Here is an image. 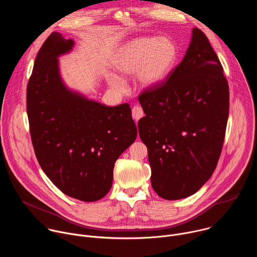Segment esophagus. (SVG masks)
Returning <instances> with one entry per match:
<instances>
[{
	"label": "esophagus",
	"instance_id": "34e87169",
	"mask_svg": "<svg viewBox=\"0 0 257 257\" xmlns=\"http://www.w3.org/2000/svg\"><path fill=\"white\" fill-rule=\"evenodd\" d=\"M143 116H144V112H143V109H142L141 106H139V105L133 106V108H132V118L135 121H138Z\"/></svg>",
	"mask_w": 257,
	"mask_h": 257
}]
</instances>
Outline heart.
I'll return each instance as SVG.
<instances>
[{"mask_svg":"<svg viewBox=\"0 0 257 257\" xmlns=\"http://www.w3.org/2000/svg\"><path fill=\"white\" fill-rule=\"evenodd\" d=\"M178 57L175 43L168 38H141L127 44L115 59V67L123 75H134L142 85L162 82L174 67ZM107 81L117 90L125 88L124 81L109 75Z\"/></svg>","mask_w":257,"mask_h":257,"instance_id":"heart-1","label":"heart"}]
</instances>
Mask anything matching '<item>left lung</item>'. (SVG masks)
<instances>
[{
    "label": "left lung",
    "mask_w": 257,
    "mask_h": 257,
    "mask_svg": "<svg viewBox=\"0 0 257 257\" xmlns=\"http://www.w3.org/2000/svg\"><path fill=\"white\" fill-rule=\"evenodd\" d=\"M229 99L224 68L206 35L194 28L183 60L138 95L145 113L138 132L159 196H190L210 178L223 150Z\"/></svg>",
    "instance_id": "obj_1"
}]
</instances>
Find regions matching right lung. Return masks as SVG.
Segmentation results:
<instances>
[{
	"mask_svg": "<svg viewBox=\"0 0 257 257\" xmlns=\"http://www.w3.org/2000/svg\"><path fill=\"white\" fill-rule=\"evenodd\" d=\"M72 40L53 32L34 61L26 108L36 159L64 194L96 201L112 187L114 166L134 142L137 128L129 103L107 106L68 90L58 59Z\"/></svg>",
	"mask_w": 257,
	"mask_h": 257,
	"instance_id": "add662e5",
	"label": "right lung"
}]
</instances>
